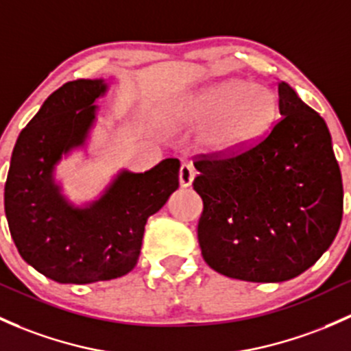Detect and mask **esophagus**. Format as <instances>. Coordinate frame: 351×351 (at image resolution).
Segmentation results:
<instances>
[{"instance_id": "obj_1", "label": "esophagus", "mask_w": 351, "mask_h": 351, "mask_svg": "<svg viewBox=\"0 0 351 351\" xmlns=\"http://www.w3.org/2000/svg\"><path fill=\"white\" fill-rule=\"evenodd\" d=\"M195 171L191 167L189 164H182L179 169V184L180 187H189L194 180Z\"/></svg>"}]
</instances>
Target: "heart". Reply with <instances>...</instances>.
<instances>
[{
	"instance_id": "heart-1",
	"label": "heart",
	"mask_w": 351,
	"mask_h": 351,
	"mask_svg": "<svg viewBox=\"0 0 351 351\" xmlns=\"http://www.w3.org/2000/svg\"><path fill=\"white\" fill-rule=\"evenodd\" d=\"M280 104L267 86L241 78L216 82L171 101L160 119L172 130L200 129L199 144L214 157H234L263 141Z\"/></svg>"
}]
</instances>
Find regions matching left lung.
<instances>
[{
  "label": "left lung",
  "mask_w": 351,
  "mask_h": 351,
  "mask_svg": "<svg viewBox=\"0 0 351 351\" xmlns=\"http://www.w3.org/2000/svg\"><path fill=\"white\" fill-rule=\"evenodd\" d=\"M278 95L281 120L266 138L239 156L194 164L202 258L234 280L296 278L340 229L343 184L326 122L286 82Z\"/></svg>",
  "instance_id": "1"
}]
</instances>
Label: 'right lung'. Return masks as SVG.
Listing matches in <instances>:
<instances>
[{
    "mask_svg": "<svg viewBox=\"0 0 351 351\" xmlns=\"http://www.w3.org/2000/svg\"><path fill=\"white\" fill-rule=\"evenodd\" d=\"M104 78L55 90L21 130L5 184V213L18 252L43 276L88 285L125 276L137 266L145 224L179 187L177 159L145 172L122 169L95 201L77 206L56 182V165L84 149L97 122Z\"/></svg>",
    "mask_w": 351,
    "mask_h": 351,
    "instance_id": "right-lung-1",
    "label": "right lung"
}]
</instances>
